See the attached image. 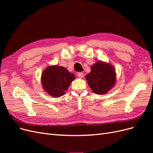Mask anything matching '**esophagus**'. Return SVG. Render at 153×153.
<instances>
[{"label": "esophagus", "mask_w": 153, "mask_h": 153, "mask_svg": "<svg viewBox=\"0 0 153 153\" xmlns=\"http://www.w3.org/2000/svg\"><path fill=\"white\" fill-rule=\"evenodd\" d=\"M78 76L79 77V78H82L83 77H84V73H83L82 72H79V73H78Z\"/></svg>", "instance_id": "34e87169"}]
</instances>
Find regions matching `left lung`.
Wrapping results in <instances>:
<instances>
[{
  "mask_svg": "<svg viewBox=\"0 0 153 153\" xmlns=\"http://www.w3.org/2000/svg\"><path fill=\"white\" fill-rule=\"evenodd\" d=\"M85 78L92 92L95 94H104L114 86L116 74L111 64L98 61L92 65L91 72Z\"/></svg>",
  "mask_w": 153,
  "mask_h": 153,
  "instance_id": "1",
  "label": "left lung"
}]
</instances>
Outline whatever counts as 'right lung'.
Listing matches in <instances>:
<instances>
[{
    "instance_id": "1",
    "label": "right lung",
    "mask_w": 153,
    "mask_h": 153,
    "mask_svg": "<svg viewBox=\"0 0 153 153\" xmlns=\"http://www.w3.org/2000/svg\"><path fill=\"white\" fill-rule=\"evenodd\" d=\"M75 78V75L64 67L50 66L43 72L41 84L49 95L58 98L64 94Z\"/></svg>"
}]
</instances>
